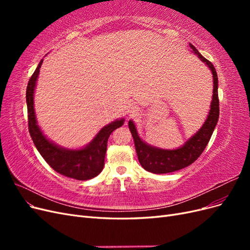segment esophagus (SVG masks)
Returning a JSON list of instances; mask_svg holds the SVG:
<instances>
[{"label":"esophagus","mask_w":250,"mask_h":250,"mask_svg":"<svg viewBox=\"0 0 250 250\" xmlns=\"http://www.w3.org/2000/svg\"><path fill=\"white\" fill-rule=\"evenodd\" d=\"M126 112H127V115H128V117H133L134 115H137V112L139 111V108H138V106H137V104L135 103H133V102H129L127 104V108H126Z\"/></svg>","instance_id":"esophagus-1"}]
</instances>
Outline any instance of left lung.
<instances>
[{"instance_id":"8db88e82","label":"left lung","mask_w":250,"mask_h":250,"mask_svg":"<svg viewBox=\"0 0 250 250\" xmlns=\"http://www.w3.org/2000/svg\"><path fill=\"white\" fill-rule=\"evenodd\" d=\"M190 47L194 54L198 56L202 62L208 65L213 74L214 88L213 98H211L210 109L208 111L206 122L200 127V129L194 135L188 139L183 146L177 149H162L144 142L138 133L133 121L129 120L130 132L134 141L135 151H137L139 162L142 167L154 174H164L175 172L180 169H184L188 166L193 164L201 155L203 150L206 149L208 144L211 134L214 132L215 127L219 119V98H218V77L214 65L210 62L204 58L198 50L193 44L190 43Z\"/></svg>"}]
</instances>
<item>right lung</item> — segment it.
Instances as JSON below:
<instances>
[{
	"label": "right lung",
	"instance_id": "1",
	"mask_svg": "<svg viewBox=\"0 0 250 250\" xmlns=\"http://www.w3.org/2000/svg\"><path fill=\"white\" fill-rule=\"evenodd\" d=\"M42 63V59L30 78L26 92L29 132L34 145L43 160L57 173L78 180L94 178L103 170L109 135L113 130L122 126L125 120L124 118L118 119L101 128L96 137L83 148L67 149L56 145L42 133L41 127L37 125L34 110V90Z\"/></svg>",
	"mask_w": 250,
	"mask_h": 250
}]
</instances>
